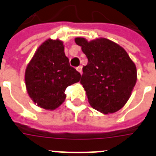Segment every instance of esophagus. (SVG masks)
Here are the masks:
<instances>
[{"label": "esophagus", "instance_id": "34e87169", "mask_svg": "<svg viewBox=\"0 0 156 156\" xmlns=\"http://www.w3.org/2000/svg\"><path fill=\"white\" fill-rule=\"evenodd\" d=\"M76 70H78V71L80 73V74H82V67H81V66H79V67H77Z\"/></svg>", "mask_w": 156, "mask_h": 156}]
</instances>
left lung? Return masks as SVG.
<instances>
[{"label": "left lung", "instance_id": "8db88e82", "mask_svg": "<svg viewBox=\"0 0 156 156\" xmlns=\"http://www.w3.org/2000/svg\"><path fill=\"white\" fill-rule=\"evenodd\" d=\"M74 41L88 59L80 82L89 104L103 114L120 110L136 85L135 63L122 47L107 38L88 41L76 37Z\"/></svg>", "mask_w": 156, "mask_h": 156}]
</instances>
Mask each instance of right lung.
Returning <instances> with one entry per match:
<instances>
[{
  "label": "right lung",
  "instance_id": "1",
  "mask_svg": "<svg viewBox=\"0 0 156 156\" xmlns=\"http://www.w3.org/2000/svg\"><path fill=\"white\" fill-rule=\"evenodd\" d=\"M81 74L70 67L63 41L48 39L41 44L25 72L27 90L32 101L46 110L63 104L67 86L80 81Z\"/></svg>",
  "mask_w": 156,
  "mask_h": 156
}]
</instances>
